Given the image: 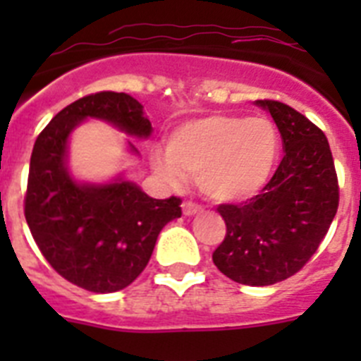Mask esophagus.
Segmentation results:
<instances>
[{
    "label": "esophagus",
    "mask_w": 361,
    "mask_h": 361,
    "mask_svg": "<svg viewBox=\"0 0 361 361\" xmlns=\"http://www.w3.org/2000/svg\"><path fill=\"white\" fill-rule=\"evenodd\" d=\"M204 208L200 206V204L197 202H191V200H186V202L183 204V213L186 216H193V215H199V213H202Z\"/></svg>",
    "instance_id": "1"
}]
</instances>
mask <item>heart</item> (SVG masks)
Wrapping results in <instances>:
<instances>
[{
  "instance_id": "b5f03b06",
  "label": "heart",
  "mask_w": 361,
  "mask_h": 361,
  "mask_svg": "<svg viewBox=\"0 0 361 361\" xmlns=\"http://www.w3.org/2000/svg\"><path fill=\"white\" fill-rule=\"evenodd\" d=\"M279 148L276 126L266 117L215 114L173 130L155 164L173 183L197 175L200 191L216 202H242L269 184Z\"/></svg>"
}]
</instances>
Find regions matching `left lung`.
<instances>
[{
  "mask_svg": "<svg viewBox=\"0 0 361 361\" xmlns=\"http://www.w3.org/2000/svg\"><path fill=\"white\" fill-rule=\"evenodd\" d=\"M282 135L283 157L269 184L240 204H220L226 237L213 264L233 282L271 286L298 273L329 231L340 202L325 133L288 104L264 99Z\"/></svg>",
  "mask_w": 361,
  "mask_h": 361,
  "instance_id": "1",
  "label": "left lung"
}]
</instances>
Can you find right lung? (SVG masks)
<instances>
[{
	"instance_id": "right-lung-1",
	"label": "right lung",
	"mask_w": 361,
	"mask_h": 361,
	"mask_svg": "<svg viewBox=\"0 0 361 361\" xmlns=\"http://www.w3.org/2000/svg\"><path fill=\"white\" fill-rule=\"evenodd\" d=\"M86 117L130 135L152 133L142 104L123 92H97L63 108L32 149L25 219L41 255L63 279L86 291L114 293L145 271L161 229L183 215V200L152 199L128 180L104 186L72 180L66 142Z\"/></svg>"
}]
</instances>
